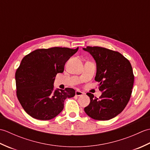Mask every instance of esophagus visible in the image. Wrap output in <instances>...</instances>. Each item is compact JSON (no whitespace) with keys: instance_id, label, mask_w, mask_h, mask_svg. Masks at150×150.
I'll list each match as a JSON object with an SVG mask.
<instances>
[{"instance_id":"1","label":"esophagus","mask_w":150,"mask_h":150,"mask_svg":"<svg viewBox=\"0 0 150 150\" xmlns=\"http://www.w3.org/2000/svg\"><path fill=\"white\" fill-rule=\"evenodd\" d=\"M84 95L83 92H82V91H81L77 90V91H75V95H76V96H77V97L82 96V95Z\"/></svg>"}]
</instances>
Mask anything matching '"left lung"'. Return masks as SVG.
Masks as SVG:
<instances>
[{
  "mask_svg": "<svg viewBox=\"0 0 150 150\" xmlns=\"http://www.w3.org/2000/svg\"><path fill=\"white\" fill-rule=\"evenodd\" d=\"M93 57L97 65L95 80L103 92L99 98L90 93V103L84 108L89 117L108 120L120 113L128 103L134 82L133 69L129 60L118 52L105 47L87 46L83 48Z\"/></svg>",
  "mask_w": 150,
  "mask_h": 150,
  "instance_id": "1",
  "label": "left lung"
}]
</instances>
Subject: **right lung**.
I'll return each mask as SVG.
<instances>
[{"label": "right lung", "instance_id": "obj_1", "mask_svg": "<svg viewBox=\"0 0 150 150\" xmlns=\"http://www.w3.org/2000/svg\"><path fill=\"white\" fill-rule=\"evenodd\" d=\"M79 47L38 49L22 59L15 73L17 96L25 111L34 119L47 120L61 112L66 98L75 96L73 88L54 90L57 73Z\"/></svg>", "mask_w": 150, "mask_h": 150}]
</instances>
